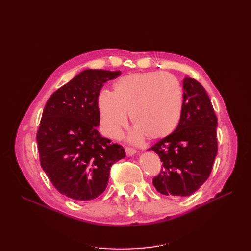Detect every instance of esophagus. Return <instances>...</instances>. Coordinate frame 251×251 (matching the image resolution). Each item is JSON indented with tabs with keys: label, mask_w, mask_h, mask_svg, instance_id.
I'll return each mask as SVG.
<instances>
[{
	"label": "esophagus",
	"mask_w": 251,
	"mask_h": 251,
	"mask_svg": "<svg viewBox=\"0 0 251 251\" xmlns=\"http://www.w3.org/2000/svg\"><path fill=\"white\" fill-rule=\"evenodd\" d=\"M126 154L127 157H131L136 154V150H134L132 148H126Z\"/></svg>",
	"instance_id": "obj_1"
}]
</instances>
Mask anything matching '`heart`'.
<instances>
[{"mask_svg":"<svg viewBox=\"0 0 251 251\" xmlns=\"http://www.w3.org/2000/svg\"><path fill=\"white\" fill-rule=\"evenodd\" d=\"M100 125L105 135L118 138L127 124V113L135 127L132 140L148 136L157 140L176 130L183 111V89L171 74L159 71L132 73L117 79L112 93L97 96Z\"/></svg>","mask_w":251,"mask_h":251,"instance_id":"heart-1","label":"heart"}]
</instances>
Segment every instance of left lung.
Segmentation results:
<instances>
[{
    "instance_id": "left-lung-1",
    "label": "left lung",
    "mask_w": 251,
    "mask_h": 251,
    "mask_svg": "<svg viewBox=\"0 0 251 251\" xmlns=\"http://www.w3.org/2000/svg\"><path fill=\"white\" fill-rule=\"evenodd\" d=\"M217 125L206 91L196 79L185 77L183 111L177 128L149 149L163 162L160 174L153 179L159 193L186 197L207 180L218 153Z\"/></svg>"
}]
</instances>
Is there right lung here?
Returning a JSON list of instances; mask_svg holds the SVG:
<instances>
[{"label":"right lung","instance_id":"right-lung-1","mask_svg":"<svg viewBox=\"0 0 251 251\" xmlns=\"http://www.w3.org/2000/svg\"><path fill=\"white\" fill-rule=\"evenodd\" d=\"M120 71L87 69L53 93L36 135L43 170L68 198L88 201L108 185L111 166L125 150L97 131L100 123L97 96L103 83Z\"/></svg>","mask_w":251,"mask_h":251}]
</instances>
